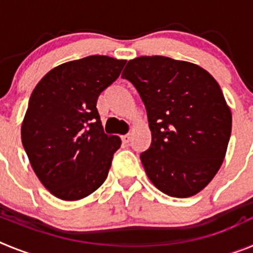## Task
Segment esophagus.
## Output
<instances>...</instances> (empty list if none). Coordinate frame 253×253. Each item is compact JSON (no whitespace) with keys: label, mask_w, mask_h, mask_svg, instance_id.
<instances>
[{"label":"esophagus","mask_w":253,"mask_h":253,"mask_svg":"<svg viewBox=\"0 0 253 253\" xmlns=\"http://www.w3.org/2000/svg\"><path fill=\"white\" fill-rule=\"evenodd\" d=\"M122 139L124 143H129V140L131 139V134H125V135L122 137Z\"/></svg>","instance_id":"esophagus-1"}]
</instances>
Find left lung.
<instances>
[{
	"label": "left lung",
	"mask_w": 253,
	"mask_h": 253,
	"mask_svg": "<svg viewBox=\"0 0 253 253\" xmlns=\"http://www.w3.org/2000/svg\"><path fill=\"white\" fill-rule=\"evenodd\" d=\"M122 77L146 105L152 144L140 160L152 184L173 198L202 191L222 166L232 131L218 82L198 64L162 55L129 60Z\"/></svg>",
	"instance_id": "left-lung-1"
}]
</instances>
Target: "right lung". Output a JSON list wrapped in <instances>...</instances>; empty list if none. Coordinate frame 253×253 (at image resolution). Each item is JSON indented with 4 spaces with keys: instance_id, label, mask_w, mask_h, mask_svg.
Listing matches in <instances>:
<instances>
[{
    "instance_id": "1",
    "label": "right lung",
    "mask_w": 253,
    "mask_h": 253,
    "mask_svg": "<svg viewBox=\"0 0 253 253\" xmlns=\"http://www.w3.org/2000/svg\"><path fill=\"white\" fill-rule=\"evenodd\" d=\"M125 62L107 55L71 60L49 71L31 93L22 146L40 182L60 200L86 198L106 180L122 140L104 133L96 104Z\"/></svg>"
}]
</instances>
